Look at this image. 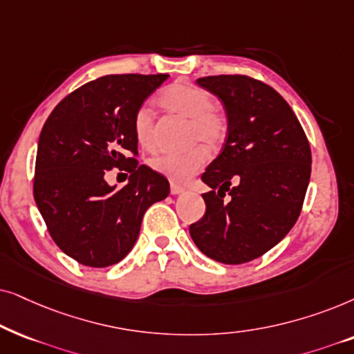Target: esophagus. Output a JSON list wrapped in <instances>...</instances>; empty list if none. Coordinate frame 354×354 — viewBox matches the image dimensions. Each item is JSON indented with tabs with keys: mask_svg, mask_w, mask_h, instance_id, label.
Returning a JSON list of instances; mask_svg holds the SVG:
<instances>
[{
	"mask_svg": "<svg viewBox=\"0 0 354 354\" xmlns=\"http://www.w3.org/2000/svg\"><path fill=\"white\" fill-rule=\"evenodd\" d=\"M169 191H171L173 196H178V194H181V192H185V187L173 185V183H171V186H169Z\"/></svg>",
	"mask_w": 354,
	"mask_h": 354,
	"instance_id": "esophagus-1",
	"label": "esophagus"
}]
</instances>
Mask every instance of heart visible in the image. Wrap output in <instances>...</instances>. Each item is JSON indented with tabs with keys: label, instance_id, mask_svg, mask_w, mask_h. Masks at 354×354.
<instances>
[{
	"label": "heart",
	"instance_id": "obj_1",
	"mask_svg": "<svg viewBox=\"0 0 354 354\" xmlns=\"http://www.w3.org/2000/svg\"><path fill=\"white\" fill-rule=\"evenodd\" d=\"M168 110L189 118V139L202 140L209 147L220 145L228 136V120L223 113L214 108V98L204 88L189 82H176L165 88L160 97ZM134 136L140 147L152 149L153 136V111L149 105H140L134 113ZM207 162V150L202 145L186 152H162L150 160L155 171L167 176L174 183H186L199 171Z\"/></svg>",
	"mask_w": 354,
	"mask_h": 354
}]
</instances>
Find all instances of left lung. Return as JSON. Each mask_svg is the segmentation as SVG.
I'll return each mask as SVG.
<instances>
[{"label": "left lung", "instance_id": "left-lung-1", "mask_svg": "<svg viewBox=\"0 0 354 354\" xmlns=\"http://www.w3.org/2000/svg\"><path fill=\"white\" fill-rule=\"evenodd\" d=\"M197 84L223 103L228 138L202 173L212 191L202 194L205 214L189 233L207 257L236 266L270 251L293 228L309 185L310 147L293 110L267 84L239 74Z\"/></svg>", "mask_w": 354, "mask_h": 354}]
</instances>
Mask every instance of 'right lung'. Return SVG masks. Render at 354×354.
Segmentation results:
<instances>
[{
	"label": "right lung",
	"mask_w": 354,
	"mask_h": 354,
	"mask_svg": "<svg viewBox=\"0 0 354 354\" xmlns=\"http://www.w3.org/2000/svg\"><path fill=\"white\" fill-rule=\"evenodd\" d=\"M168 74H111L64 97L40 133L34 197L61 251L87 267H110L138 241L145 210L169 183L139 165L134 113ZM131 173L118 190L106 171Z\"/></svg>",
	"instance_id": "1"
}]
</instances>
